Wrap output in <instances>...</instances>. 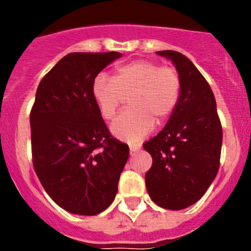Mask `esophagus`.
Wrapping results in <instances>:
<instances>
[{
    "label": "esophagus",
    "instance_id": "obj_1",
    "mask_svg": "<svg viewBox=\"0 0 251 251\" xmlns=\"http://www.w3.org/2000/svg\"><path fill=\"white\" fill-rule=\"evenodd\" d=\"M139 150H141V146H139V145H132V146H129L130 154H134V153L138 152Z\"/></svg>",
    "mask_w": 251,
    "mask_h": 251
}]
</instances>
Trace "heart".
<instances>
[{
    "label": "heart",
    "mask_w": 251,
    "mask_h": 251,
    "mask_svg": "<svg viewBox=\"0 0 251 251\" xmlns=\"http://www.w3.org/2000/svg\"><path fill=\"white\" fill-rule=\"evenodd\" d=\"M181 94V79L172 66L138 60L115 70L114 76L99 73L94 77L92 95L104 119L109 121L126 95L129 109L112 123V133L121 141L138 142L176 109Z\"/></svg>",
    "instance_id": "b5f03b06"
}]
</instances>
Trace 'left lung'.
<instances>
[{
    "label": "left lung",
    "mask_w": 251,
    "mask_h": 251,
    "mask_svg": "<svg viewBox=\"0 0 251 251\" xmlns=\"http://www.w3.org/2000/svg\"><path fill=\"white\" fill-rule=\"evenodd\" d=\"M157 54L176 66L181 94L165 128L143 145L153 159L146 187L158 206L182 210L200 200L216 177L223 127L214 93L191 60L174 50Z\"/></svg>",
    "instance_id": "obj_1"
}]
</instances>
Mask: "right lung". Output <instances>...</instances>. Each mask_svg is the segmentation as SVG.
Listing matches in <instances>:
<instances>
[{
    "instance_id": "add662e5",
    "label": "right lung",
    "mask_w": 251,
    "mask_h": 251,
    "mask_svg": "<svg viewBox=\"0 0 251 251\" xmlns=\"http://www.w3.org/2000/svg\"><path fill=\"white\" fill-rule=\"evenodd\" d=\"M121 52H72L40 81L30 113L32 163L66 211L100 214L114 200L129 156L112 137L92 95L94 77Z\"/></svg>"
}]
</instances>
